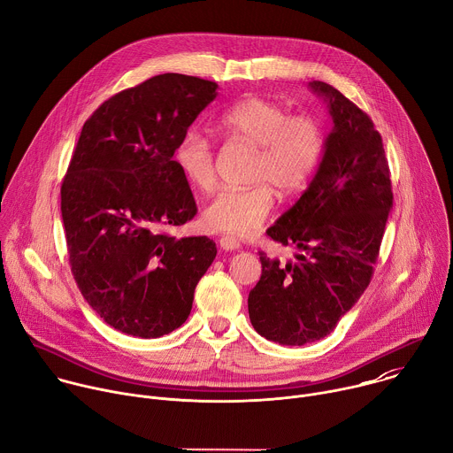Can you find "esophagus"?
Returning <instances> with one entry per match:
<instances>
[{
    "label": "esophagus",
    "mask_w": 453,
    "mask_h": 453,
    "mask_svg": "<svg viewBox=\"0 0 453 453\" xmlns=\"http://www.w3.org/2000/svg\"><path fill=\"white\" fill-rule=\"evenodd\" d=\"M219 245L224 250H236V249H240V242L236 238H233V236H220L219 238Z\"/></svg>",
    "instance_id": "obj_1"
}]
</instances>
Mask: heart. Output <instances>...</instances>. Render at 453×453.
Here are the masks:
<instances>
[{"instance_id": "b5f03b06", "label": "heart", "mask_w": 453, "mask_h": 453, "mask_svg": "<svg viewBox=\"0 0 453 453\" xmlns=\"http://www.w3.org/2000/svg\"><path fill=\"white\" fill-rule=\"evenodd\" d=\"M219 131L254 149L249 166V188L222 189L203 211L208 229L249 236L269 217L274 199L299 191L315 172L325 136L310 116H292L283 105L265 98H245L226 109L217 119ZM175 165L197 191L215 186L211 143L199 131H189L177 145Z\"/></svg>"}]
</instances>
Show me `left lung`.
Returning a JSON list of instances; mask_svg holds the SVG:
<instances>
[{
  "label": "left lung",
  "instance_id": "obj_1",
  "mask_svg": "<svg viewBox=\"0 0 453 453\" xmlns=\"http://www.w3.org/2000/svg\"><path fill=\"white\" fill-rule=\"evenodd\" d=\"M334 121L315 177L267 234L301 252L285 265L260 252L249 319L262 337L303 346L330 335L367 288L393 210L391 173L371 118L334 86L308 84Z\"/></svg>",
  "mask_w": 453,
  "mask_h": 453
}]
</instances>
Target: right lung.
I'll return each instance as SVG.
<instances>
[{
  "label": "right lung",
  "mask_w": 453,
  "mask_h": 453,
  "mask_svg": "<svg viewBox=\"0 0 453 453\" xmlns=\"http://www.w3.org/2000/svg\"><path fill=\"white\" fill-rule=\"evenodd\" d=\"M217 88L157 75L105 100L82 127L60 188L70 265L88 304L121 334L179 328L217 256L206 236L163 233L197 213L173 154Z\"/></svg>",
  "instance_id": "1"
}]
</instances>
